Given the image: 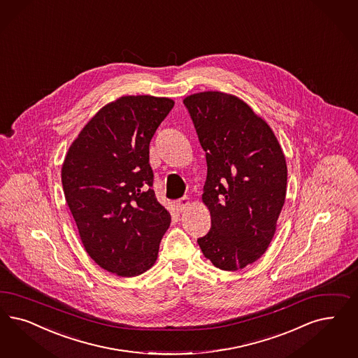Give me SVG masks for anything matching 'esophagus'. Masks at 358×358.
Listing matches in <instances>:
<instances>
[{
	"label": "esophagus",
	"mask_w": 358,
	"mask_h": 358,
	"mask_svg": "<svg viewBox=\"0 0 358 358\" xmlns=\"http://www.w3.org/2000/svg\"><path fill=\"white\" fill-rule=\"evenodd\" d=\"M191 204V200H189V197H182V199H179L178 201H176V207H178V209L180 210V212H183L185 209H187L188 208V206Z\"/></svg>",
	"instance_id": "34e87169"
}]
</instances>
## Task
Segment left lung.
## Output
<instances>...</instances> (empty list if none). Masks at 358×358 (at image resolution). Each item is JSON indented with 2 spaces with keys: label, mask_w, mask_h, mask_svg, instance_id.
<instances>
[{
  "label": "left lung",
  "mask_w": 358,
  "mask_h": 358,
  "mask_svg": "<svg viewBox=\"0 0 358 358\" xmlns=\"http://www.w3.org/2000/svg\"><path fill=\"white\" fill-rule=\"evenodd\" d=\"M183 103L207 158L201 200L210 229L197 243L216 267L241 270L275 234L287 189L285 154L265 120L237 96L206 91Z\"/></svg>",
  "instance_id": "8db88e82"
}]
</instances>
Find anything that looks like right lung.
<instances>
[{
  "mask_svg": "<svg viewBox=\"0 0 358 358\" xmlns=\"http://www.w3.org/2000/svg\"><path fill=\"white\" fill-rule=\"evenodd\" d=\"M175 103L122 96L81 129L62 166V185L81 243L93 261L118 277L155 264L171 216L151 188L149 146Z\"/></svg>",
  "mask_w": 358,
  "mask_h": 358,
  "instance_id": "obj_1",
  "label": "right lung"
}]
</instances>
